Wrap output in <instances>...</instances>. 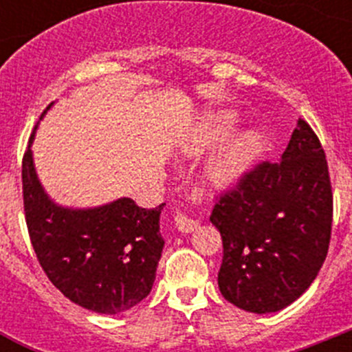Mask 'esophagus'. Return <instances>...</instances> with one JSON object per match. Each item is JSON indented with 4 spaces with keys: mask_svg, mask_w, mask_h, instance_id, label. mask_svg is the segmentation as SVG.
I'll use <instances>...</instances> for the list:
<instances>
[{
    "mask_svg": "<svg viewBox=\"0 0 352 352\" xmlns=\"http://www.w3.org/2000/svg\"><path fill=\"white\" fill-rule=\"evenodd\" d=\"M197 197H199V194L195 192V194L192 195V199L195 201ZM174 222H176V226H178L179 231H183V232H192L195 227L199 226L197 220L192 219V217H188V214L182 210H176V214H174Z\"/></svg>",
    "mask_w": 352,
    "mask_h": 352,
    "instance_id": "obj_1",
    "label": "esophagus"
}]
</instances>
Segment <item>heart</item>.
Returning a JSON list of instances; mask_svg holds the SVG:
<instances>
[{
    "label": "heart",
    "instance_id": "heart-1",
    "mask_svg": "<svg viewBox=\"0 0 352 352\" xmlns=\"http://www.w3.org/2000/svg\"><path fill=\"white\" fill-rule=\"evenodd\" d=\"M236 121H238V116L232 111H220V113L210 114L194 133L186 149L199 153L211 146H217L234 129ZM257 148H259V138L256 132L236 133L234 138L226 142L219 157L214 158L210 169L211 179L219 185L234 183L252 164Z\"/></svg>",
    "mask_w": 352,
    "mask_h": 352
}]
</instances>
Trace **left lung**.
Here are the masks:
<instances>
[{
	"label": "left lung",
	"instance_id": "left-lung-1",
	"mask_svg": "<svg viewBox=\"0 0 352 352\" xmlns=\"http://www.w3.org/2000/svg\"><path fill=\"white\" fill-rule=\"evenodd\" d=\"M220 231L222 296L254 314L278 312L316 280L333 222L328 162L298 120L280 162H263L222 194L210 217Z\"/></svg>",
	"mask_w": 352,
	"mask_h": 352
}]
</instances>
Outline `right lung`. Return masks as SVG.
Wrapping results in <instances>:
<instances>
[{
  "label": "right lung",
  "mask_w": 352,
  "mask_h": 352,
  "mask_svg": "<svg viewBox=\"0 0 352 352\" xmlns=\"http://www.w3.org/2000/svg\"><path fill=\"white\" fill-rule=\"evenodd\" d=\"M33 139L35 130L23 158V197L40 266L49 280L82 309L111 316L132 309L153 287L164 248V204L146 210L121 197L88 210L58 206L36 176Z\"/></svg>",
  "instance_id": "1"
}]
</instances>
